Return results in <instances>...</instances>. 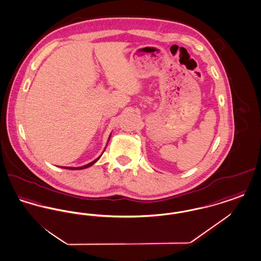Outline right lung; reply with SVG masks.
<instances>
[{
    "instance_id": "right-lung-1",
    "label": "right lung",
    "mask_w": 261,
    "mask_h": 261,
    "mask_svg": "<svg viewBox=\"0 0 261 261\" xmlns=\"http://www.w3.org/2000/svg\"><path fill=\"white\" fill-rule=\"evenodd\" d=\"M99 160V158L96 160V161H94V162H90V163H88L86 165H84V166H81V167H63V168H66V169H83V168H87V167H90L91 165H93L95 162H97Z\"/></svg>"
}]
</instances>
